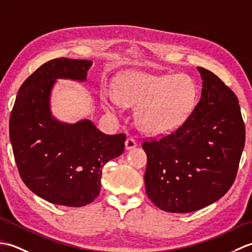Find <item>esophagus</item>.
<instances>
[{"instance_id":"1","label":"esophagus","mask_w":252,"mask_h":252,"mask_svg":"<svg viewBox=\"0 0 252 252\" xmlns=\"http://www.w3.org/2000/svg\"><path fill=\"white\" fill-rule=\"evenodd\" d=\"M136 141L134 140V138L132 137H127L126 141V151H131V149L135 148L136 147Z\"/></svg>"}]
</instances>
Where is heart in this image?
Returning a JSON list of instances; mask_svg holds the SVG:
<instances>
[{
	"label": "heart",
	"mask_w": 252,
	"mask_h": 252,
	"mask_svg": "<svg viewBox=\"0 0 252 252\" xmlns=\"http://www.w3.org/2000/svg\"><path fill=\"white\" fill-rule=\"evenodd\" d=\"M114 96H104V107L116 110L117 105L137 106L135 122L149 135H161L180 127L194 111L198 89L186 74H151L127 72L114 83Z\"/></svg>",
	"instance_id": "b5f03b06"
}]
</instances>
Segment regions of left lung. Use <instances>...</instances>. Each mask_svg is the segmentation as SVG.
<instances>
[{
  "label": "left lung",
  "instance_id": "1",
  "mask_svg": "<svg viewBox=\"0 0 252 252\" xmlns=\"http://www.w3.org/2000/svg\"><path fill=\"white\" fill-rule=\"evenodd\" d=\"M200 100L183 126L159 141L144 142L146 194L167 212L197 211L226 194L245 146L238 99L215 73L197 67Z\"/></svg>",
  "mask_w": 252,
  "mask_h": 252
}]
</instances>
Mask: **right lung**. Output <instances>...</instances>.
<instances>
[{"label": "right lung", "mask_w": 252, "mask_h": 252, "mask_svg": "<svg viewBox=\"0 0 252 252\" xmlns=\"http://www.w3.org/2000/svg\"><path fill=\"white\" fill-rule=\"evenodd\" d=\"M93 62L56 58L21 85L9 120L19 174L35 195L54 205L82 207L100 191L101 170L125 151V134L107 135L89 119L58 120L51 96L57 80L88 81Z\"/></svg>", "instance_id": "1"}]
</instances>
